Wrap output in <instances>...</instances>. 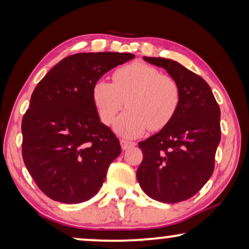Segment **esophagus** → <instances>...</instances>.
<instances>
[{
    "label": "esophagus",
    "mask_w": 249,
    "mask_h": 249,
    "mask_svg": "<svg viewBox=\"0 0 249 249\" xmlns=\"http://www.w3.org/2000/svg\"><path fill=\"white\" fill-rule=\"evenodd\" d=\"M120 144H121L122 149H124V151H125V149H129L130 147H134V146L136 145V142L125 141V139H121Z\"/></svg>",
    "instance_id": "34e87169"
}]
</instances>
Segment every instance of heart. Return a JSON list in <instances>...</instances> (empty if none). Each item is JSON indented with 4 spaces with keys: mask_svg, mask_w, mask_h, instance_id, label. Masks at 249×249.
Segmentation results:
<instances>
[{
    "mask_svg": "<svg viewBox=\"0 0 249 249\" xmlns=\"http://www.w3.org/2000/svg\"><path fill=\"white\" fill-rule=\"evenodd\" d=\"M91 96L105 124L113 121L125 101L128 110L114 121L113 127L119 135L128 138L138 137L148 128L159 130L165 127L181 100L178 83L144 62L119 68L112 74V83L97 80Z\"/></svg>",
    "mask_w": 249,
    "mask_h": 249,
    "instance_id": "b5f03b06",
    "label": "heart"
}]
</instances>
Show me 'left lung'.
Masks as SVG:
<instances>
[{"instance_id": "8db88e82", "label": "left lung", "mask_w": 249, "mask_h": 249, "mask_svg": "<svg viewBox=\"0 0 249 249\" xmlns=\"http://www.w3.org/2000/svg\"><path fill=\"white\" fill-rule=\"evenodd\" d=\"M142 59L166 70L178 83L181 100L172 120L138 144L142 162L137 180L151 198L179 203L198 193L212 176L221 139L220 107L198 74L170 59Z\"/></svg>"}]
</instances>
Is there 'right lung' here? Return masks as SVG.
<instances>
[{"mask_svg": "<svg viewBox=\"0 0 249 249\" xmlns=\"http://www.w3.org/2000/svg\"><path fill=\"white\" fill-rule=\"evenodd\" d=\"M131 53H77L37 84L23 115L22 158L38 188L66 204L86 202L103 185L121 153L119 139L98 117L91 90Z\"/></svg>", "mask_w": 249, "mask_h": 249, "instance_id": "add662e5", "label": "right lung"}]
</instances>
